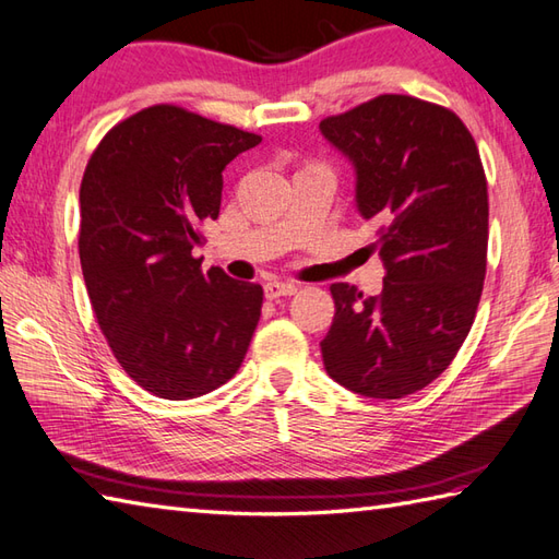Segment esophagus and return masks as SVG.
<instances>
[{
  "mask_svg": "<svg viewBox=\"0 0 559 559\" xmlns=\"http://www.w3.org/2000/svg\"><path fill=\"white\" fill-rule=\"evenodd\" d=\"M264 290H266L269 300H276V298H288V295H295L298 293V286L288 281H271V283H266Z\"/></svg>",
  "mask_w": 559,
  "mask_h": 559,
  "instance_id": "esophagus-1",
  "label": "esophagus"
}]
</instances>
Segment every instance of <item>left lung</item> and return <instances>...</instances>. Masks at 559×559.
I'll use <instances>...</instances> for the list:
<instances>
[{"mask_svg":"<svg viewBox=\"0 0 559 559\" xmlns=\"http://www.w3.org/2000/svg\"><path fill=\"white\" fill-rule=\"evenodd\" d=\"M322 134L355 165V201L379 223V295L334 283L322 341L331 379L370 399H403L442 374L476 319L488 266V180L456 112L384 93L324 117Z\"/></svg>","mask_w":559,"mask_h":559,"instance_id":"left-lung-1","label":"left lung"}]
</instances>
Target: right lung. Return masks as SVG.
<instances>
[{
	"label": "right lung",
	"mask_w": 559,
	"mask_h": 559,
	"mask_svg": "<svg viewBox=\"0 0 559 559\" xmlns=\"http://www.w3.org/2000/svg\"><path fill=\"white\" fill-rule=\"evenodd\" d=\"M259 141L160 103L91 153L79 189L83 281L117 362L153 396L209 394L245 360L264 290L218 266L204 273L192 249L218 218L225 165Z\"/></svg>",
	"instance_id": "1"
}]
</instances>
